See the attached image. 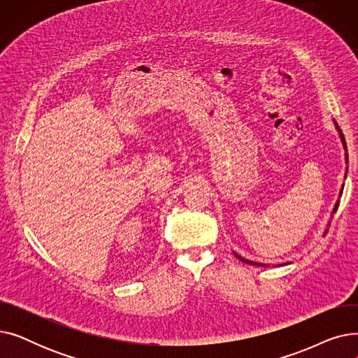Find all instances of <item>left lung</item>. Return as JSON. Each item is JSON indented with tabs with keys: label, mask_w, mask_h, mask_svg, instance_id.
Masks as SVG:
<instances>
[{
	"label": "left lung",
	"mask_w": 358,
	"mask_h": 358,
	"mask_svg": "<svg viewBox=\"0 0 358 358\" xmlns=\"http://www.w3.org/2000/svg\"><path fill=\"white\" fill-rule=\"evenodd\" d=\"M335 124H336V123H335ZM336 129H338V131H340V136H341V141H343V143H344V148H347V145H345V139H344V135L341 134V129H340V127H338V124H336ZM345 159L348 161V155H345ZM343 187H344V185H343ZM341 194H343V190H341L340 196H341ZM338 206H340V201H336V203H335V208H334V213L336 212V209H338ZM327 232H328V231H325V234H327ZM235 255H236V257H238V258H239V259H241L242 262H247V264H252V266H259V267H267V266H264V264H259V262H254V261H248V259H243V258H242V257H239L238 254H235Z\"/></svg>",
	"instance_id": "8db88e82"
}]
</instances>
